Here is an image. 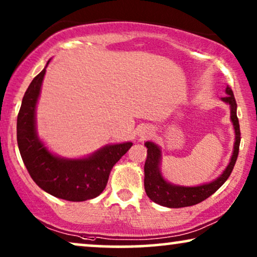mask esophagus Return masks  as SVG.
I'll list each match as a JSON object with an SVG mask.
<instances>
[{
	"mask_svg": "<svg viewBox=\"0 0 257 257\" xmlns=\"http://www.w3.org/2000/svg\"><path fill=\"white\" fill-rule=\"evenodd\" d=\"M152 132H153L152 128H150V127H144V128L142 130V131H140V136H139V137H142V138H147V137L152 135Z\"/></svg>",
	"mask_w": 257,
	"mask_h": 257,
	"instance_id": "obj_1",
	"label": "esophagus"
}]
</instances>
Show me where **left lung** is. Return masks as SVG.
Listing matches in <instances>:
<instances>
[{
    "mask_svg": "<svg viewBox=\"0 0 257 257\" xmlns=\"http://www.w3.org/2000/svg\"><path fill=\"white\" fill-rule=\"evenodd\" d=\"M226 94L221 100L229 105L230 108V120L233 124L235 132V142L233 154H231L229 164L224 168V171L217 177L215 180L202 184L199 186H180L172 184L164 178L161 173V149L153 142H146L147 158L144 166L145 178H144V186L145 192L149 198L158 205L168 207V208H181L196 205L203 201L210 195L214 194L221 186H222L233 171L236 163L238 147L241 142L240 125L236 115V100L234 98V93L229 86L226 87Z\"/></svg>",
    "mask_w": 257,
    "mask_h": 257,
    "instance_id": "left-lung-1",
    "label": "left lung"
}]
</instances>
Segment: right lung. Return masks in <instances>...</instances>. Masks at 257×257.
Masks as SVG:
<instances>
[{"label":"right lung","mask_w":257,"mask_h":257,"mask_svg":"<svg viewBox=\"0 0 257 257\" xmlns=\"http://www.w3.org/2000/svg\"><path fill=\"white\" fill-rule=\"evenodd\" d=\"M45 68L33 79L17 115V144L30 177L38 187L58 199L85 201L96 198L106 187L115 163L133 144H110L84 158H63L49 151L38 137L36 106Z\"/></svg>","instance_id":"obj_1"}]
</instances>
